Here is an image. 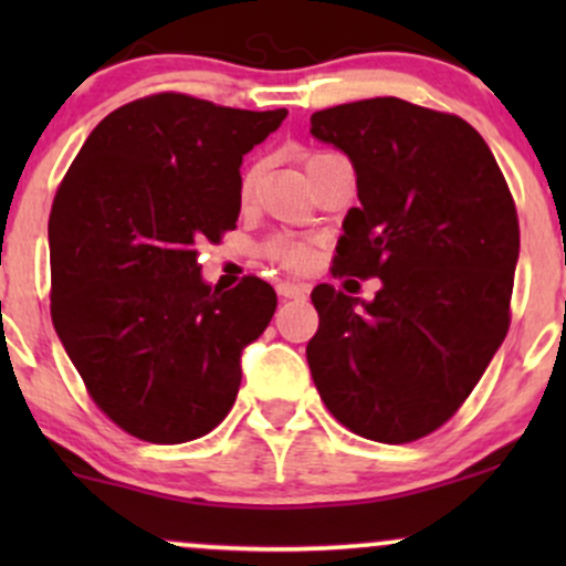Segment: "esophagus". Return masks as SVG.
I'll list each match as a JSON object with an SVG mask.
<instances>
[{
  "label": "esophagus",
  "instance_id": "1",
  "mask_svg": "<svg viewBox=\"0 0 566 566\" xmlns=\"http://www.w3.org/2000/svg\"><path fill=\"white\" fill-rule=\"evenodd\" d=\"M276 292L282 297H305L308 287H305V284H297V282H279Z\"/></svg>",
  "mask_w": 566,
  "mask_h": 566
}]
</instances>
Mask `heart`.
<instances>
[{"instance_id": "obj_1", "label": "heart", "mask_w": 566, "mask_h": 566, "mask_svg": "<svg viewBox=\"0 0 566 566\" xmlns=\"http://www.w3.org/2000/svg\"><path fill=\"white\" fill-rule=\"evenodd\" d=\"M322 154H314V157L308 159V165L314 159H319ZM258 178V167H252V170L244 172L242 178V193L247 197L250 193L252 184H255ZM265 255L271 258V261H276L279 265H284V269H292V271H301L305 265L311 263V247L305 242H297V239H271L269 244H265Z\"/></svg>"}]
</instances>
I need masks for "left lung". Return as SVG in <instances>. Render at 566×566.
<instances>
[{
    "label": "left lung",
    "instance_id": "obj_1",
    "mask_svg": "<svg viewBox=\"0 0 566 566\" xmlns=\"http://www.w3.org/2000/svg\"><path fill=\"white\" fill-rule=\"evenodd\" d=\"M348 154L359 207L333 276H378L375 301L311 292V378L337 423L382 444L437 431L469 399L511 324L516 205L490 146L454 114L369 97L311 116Z\"/></svg>",
    "mask_w": 566,
    "mask_h": 566
}]
</instances>
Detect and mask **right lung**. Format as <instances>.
I'll list each match as a JSON object with an SVG mask.
<instances>
[{
  "mask_svg": "<svg viewBox=\"0 0 566 566\" xmlns=\"http://www.w3.org/2000/svg\"><path fill=\"white\" fill-rule=\"evenodd\" d=\"M287 112L157 93L97 125L50 212V314L87 394L122 431L184 444L229 415L242 350L276 292L201 282L199 244L237 229L242 157Z\"/></svg>",
  "mask_w": 566,
  "mask_h": 566,
  "instance_id": "right-lung-1",
  "label": "right lung"
}]
</instances>
